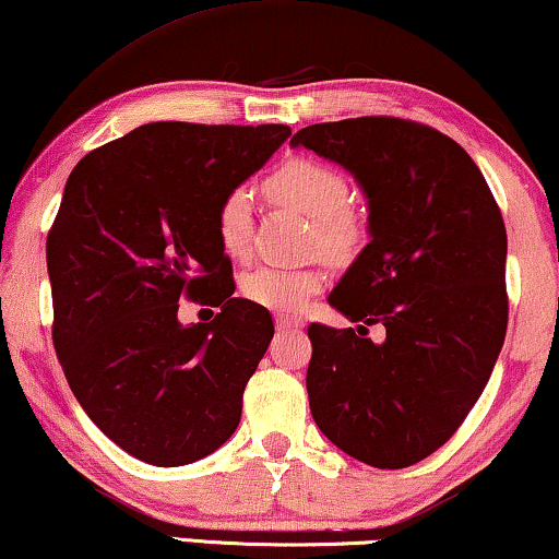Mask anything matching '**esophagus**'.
<instances>
[{
    "label": "esophagus",
    "instance_id": "34e87169",
    "mask_svg": "<svg viewBox=\"0 0 559 559\" xmlns=\"http://www.w3.org/2000/svg\"><path fill=\"white\" fill-rule=\"evenodd\" d=\"M276 326L281 331H298V329H304V319H296V316L281 313L278 319H276Z\"/></svg>",
    "mask_w": 559,
    "mask_h": 559
}]
</instances>
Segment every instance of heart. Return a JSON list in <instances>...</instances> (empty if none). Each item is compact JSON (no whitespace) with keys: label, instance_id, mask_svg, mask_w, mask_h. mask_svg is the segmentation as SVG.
<instances>
[{"label":"heart","instance_id":"b5f03b06","mask_svg":"<svg viewBox=\"0 0 559 559\" xmlns=\"http://www.w3.org/2000/svg\"><path fill=\"white\" fill-rule=\"evenodd\" d=\"M265 190L313 221V243L329 255H346L359 240V221L346 211L344 175L311 157H290L265 180ZM221 248L236 261L251 255L253 200L246 188L223 195L215 213ZM323 288V271L313 265H258L240 281L248 301L278 313H296Z\"/></svg>","mask_w":559,"mask_h":559}]
</instances>
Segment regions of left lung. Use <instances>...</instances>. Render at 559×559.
<instances>
[{
    "mask_svg": "<svg viewBox=\"0 0 559 559\" xmlns=\"http://www.w3.org/2000/svg\"><path fill=\"white\" fill-rule=\"evenodd\" d=\"M290 145L352 173L369 207V243L329 296L359 326H308L313 421L354 460L412 466L460 429L502 352V213L464 147L427 124L319 122Z\"/></svg>",
    "mask_w": 559,
    "mask_h": 559,
    "instance_id": "8db88e82",
    "label": "left lung"
}]
</instances>
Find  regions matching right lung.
Returning <instances> with one entry per match:
<instances>
[{
	"label": "right lung",
	"mask_w": 559,
	"mask_h": 559,
	"mask_svg": "<svg viewBox=\"0 0 559 559\" xmlns=\"http://www.w3.org/2000/svg\"><path fill=\"white\" fill-rule=\"evenodd\" d=\"M288 138V124L147 122L67 178L47 236L57 359L97 429L140 462H198L238 427L273 321L233 298L215 213ZM180 295L222 313L182 328Z\"/></svg>",
	"instance_id": "obj_1"
}]
</instances>
